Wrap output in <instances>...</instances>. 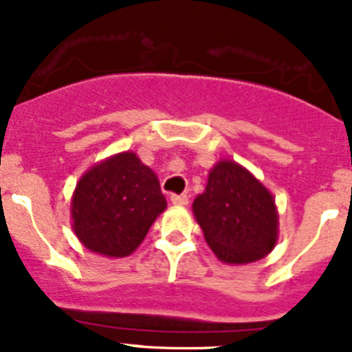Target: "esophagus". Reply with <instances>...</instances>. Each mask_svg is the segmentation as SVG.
<instances>
[{"label": "esophagus", "instance_id": "1", "mask_svg": "<svg viewBox=\"0 0 352 352\" xmlns=\"http://www.w3.org/2000/svg\"><path fill=\"white\" fill-rule=\"evenodd\" d=\"M170 203L174 204V206H186V204H188V197H186L185 194H182V195H170Z\"/></svg>", "mask_w": 352, "mask_h": 352}]
</instances>
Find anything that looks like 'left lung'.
<instances>
[{
	"mask_svg": "<svg viewBox=\"0 0 352 352\" xmlns=\"http://www.w3.org/2000/svg\"><path fill=\"white\" fill-rule=\"evenodd\" d=\"M195 220L222 263L247 264L263 259L278 239L275 199L252 173L232 160H220L195 197Z\"/></svg>",
	"mask_w": 352,
	"mask_h": 352,
	"instance_id": "8db88e82",
	"label": "left lung"
}]
</instances>
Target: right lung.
Returning a JSON list of instances; mask_svg holds the SVG:
<instances>
[{"mask_svg": "<svg viewBox=\"0 0 352 352\" xmlns=\"http://www.w3.org/2000/svg\"><path fill=\"white\" fill-rule=\"evenodd\" d=\"M166 208L157 174L138 155L123 151L79 179L72 197V227L91 252L126 257Z\"/></svg>", "mask_w": 352, "mask_h": 352, "instance_id": "1", "label": "right lung"}]
</instances>
